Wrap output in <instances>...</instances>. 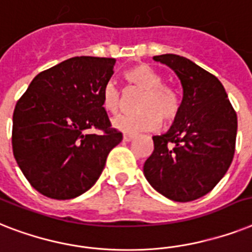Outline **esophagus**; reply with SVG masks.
<instances>
[{
	"mask_svg": "<svg viewBox=\"0 0 252 252\" xmlns=\"http://www.w3.org/2000/svg\"><path fill=\"white\" fill-rule=\"evenodd\" d=\"M134 138H135V136L131 135V134H124V142H131Z\"/></svg>",
	"mask_w": 252,
	"mask_h": 252,
	"instance_id": "esophagus-1",
	"label": "esophagus"
}]
</instances>
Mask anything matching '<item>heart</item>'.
Instances as JSON below:
<instances>
[{
  "label": "heart",
  "mask_w": 252,
  "mask_h": 252,
  "mask_svg": "<svg viewBox=\"0 0 252 252\" xmlns=\"http://www.w3.org/2000/svg\"><path fill=\"white\" fill-rule=\"evenodd\" d=\"M125 79L135 88L143 91L139 100L135 116H122L114 120V126L127 134L154 131L160 127L161 121L165 125L174 122L181 112V97L178 92L164 83L162 76L148 65H136L125 72ZM124 98L120 90L112 82L102 90V106L110 114H118L122 110Z\"/></svg>",
  "instance_id": "heart-1"
}]
</instances>
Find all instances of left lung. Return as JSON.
<instances>
[{
  "label": "left lung",
  "mask_w": 252,
  "mask_h": 252,
  "mask_svg": "<svg viewBox=\"0 0 252 252\" xmlns=\"http://www.w3.org/2000/svg\"><path fill=\"white\" fill-rule=\"evenodd\" d=\"M176 72L183 88L180 116L166 134L154 136L144 176L170 200L186 203L213 190L235 151L237 113L216 76L177 54L155 56Z\"/></svg>",
  "instance_id": "1"
}]
</instances>
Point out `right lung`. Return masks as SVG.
Segmentation results:
<instances>
[{"instance_id":"1","label":"right lung","mask_w":252,"mask_h":252,"mask_svg":"<svg viewBox=\"0 0 252 252\" xmlns=\"http://www.w3.org/2000/svg\"><path fill=\"white\" fill-rule=\"evenodd\" d=\"M114 62L69 58L37 74L17 101L13 154L40 194L65 200L90 190L109 152L122 140L102 106V90L113 75Z\"/></svg>"}]
</instances>
